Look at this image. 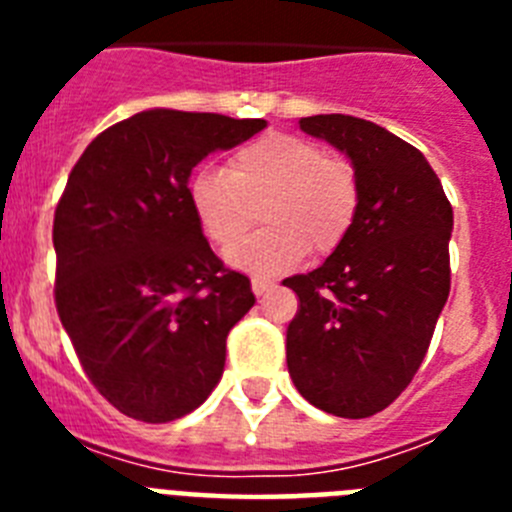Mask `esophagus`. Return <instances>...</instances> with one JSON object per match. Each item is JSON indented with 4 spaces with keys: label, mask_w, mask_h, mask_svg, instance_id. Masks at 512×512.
<instances>
[{
    "label": "esophagus",
    "mask_w": 512,
    "mask_h": 512,
    "mask_svg": "<svg viewBox=\"0 0 512 512\" xmlns=\"http://www.w3.org/2000/svg\"><path fill=\"white\" fill-rule=\"evenodd\" d=\"M274 287H277V284L271 282V279H264V277H253L251 279V289H253V295H256V297L266 295V292H271Z\"/></svg>",
    "instance_id": "34e87169"
}]
</instances>
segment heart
Returning a JSON list of instances; mask_svg holds the SVG:
<instances>
[{"mask_svg":"<svg viewBox=\"0 0 512 512\" xmlns=\"http://www.w3.org/2000/svg\"><path fill=\"white\" fill-rule=\"evenodd\" d=\"M189 207L215 246H229L250 224V205L265 202L267 228L225 251L235 269L282 274L305 253H328L348 235L359 210V182L346 161L289 133H269L238 148L228 171L202 166L189 176Z\"/></svg>","mask_w":512,"mask_h":512,"instance_id":"heart-1","label":"heart"}]
</instances>
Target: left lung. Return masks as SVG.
<instances>
[{"label": "left lung", "instance_id": "8db88e82", "mask_svg": "<svg viewBox=\"0 0 512 512\" xmlns=\"http://www.w3.org/2000/svg\"><path fill=\"white\" fill-rule=\"evenodd\" d=\"M300 128L346 153L359 182L348 235L310 274L284 279L300 310L287 328L297 392L338 418H369L418 372L449 300L451 210L423 153L351 115Z\"/></svg>", "mask_w": 512, "mask_h": 512}]
</instances>
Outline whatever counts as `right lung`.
Segmentation results:
<instances>
[{"label": "right lung", "instance_id": "add662e5", "mask_svg": "<svg viewBox=\"0 0 512 512\" xmlns=\"http://www.w3.org/2000/svg\"><path fill=\"white\" fill-rule=\"evenodd\" d=\"M266 128L212 112H138L81 153L53 220L56 307L92 384L128 418L169 423L212 395L256 297L189 207L192 169Z\"/></svg>", "mask_w": 512, "mask_h": 512}]
</instances>
